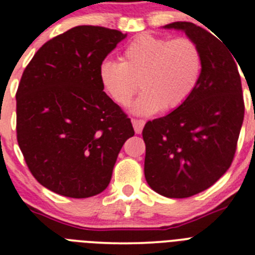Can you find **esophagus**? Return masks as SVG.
Returning a JSON list of instances; mask_svg holds the SVG:
<instances>
[{
    "instance_id": "obj_1",
    "label": "esophagus",
    "mask_w": 255,
    "mask_h": 255,
    "mask_svg": "<svg viewBox=\"0 0 255 255\" xmlns=\"http://www.w3.org/2000/svg\"><path fill=\"white\" fill-rule=\"evenodd\" d=\"M132 125L133 128H134V132L137 133V134H139V133L142 132L143 127H144L145 122L143 120H132Z\"/></svg>"
}]
</instances>
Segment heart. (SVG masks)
I'll use <instances>...</instances> for the list:
<instances>
[{
	"label": "heart",
	"instance_id": "1",
	"mask_svg": "<svg viewBox=\"0 0 255 255\" xmlns=\"http://www.w3.org/2000/svg\"><path fill=\"white\" fill-rule=\"evenodd\" d=\"M121 61L101 63V85L116 105L126 107L139 83L143 92L133 112L142 116L182 106L198 86L203 67L201 48L188 37L140 34L127 44Z\"/></svg>",
	"mask_w": 255,
	"mask_h": 255
}]
</instances>
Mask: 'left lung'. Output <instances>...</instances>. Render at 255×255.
I'll use <instances>...</instances> for the list:
<instances>
[{
  "mask_svg": "<svg viewBox=\"0 0 255 255\" xmlns=\"http://www.w3.org/2000/svg\"><path fill=\"white\" fill-rule=\"evenodd\" d=\"M163 28L193 39L203 67L198 86L182 106L145 123L144 175L160 196L188 198L213 185L233 162L244 118L239 63L216 36L192 22Z\"/></svg>",
  "mask_w": 255,
  "mask_h": 255,
  "instance_id": "1",
  "label": "left lung"
}]
</instances>
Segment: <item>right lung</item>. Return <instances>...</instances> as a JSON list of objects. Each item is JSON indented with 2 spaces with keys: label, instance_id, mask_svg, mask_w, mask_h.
I'll return each mask as SVG.
<instances>
[{
  "label": "right lung",
  "instance_id": "add662e5",
  "mask_svg": "<svg viewBox=\"0 0 255 255\" xmlns=\"http://www.w3.org/2000/svg\"><path fill=\"white\" fill-rule=\"evenodd\" d=\"M126 37L106 27H73L46 42L23 71L17 142L37 182L54 193L88 198L103 192L134 134L100 81L101 63Z\"/></svg>",
  "mask_w": 255,
  "mask_h": 255
}]
</instances>
